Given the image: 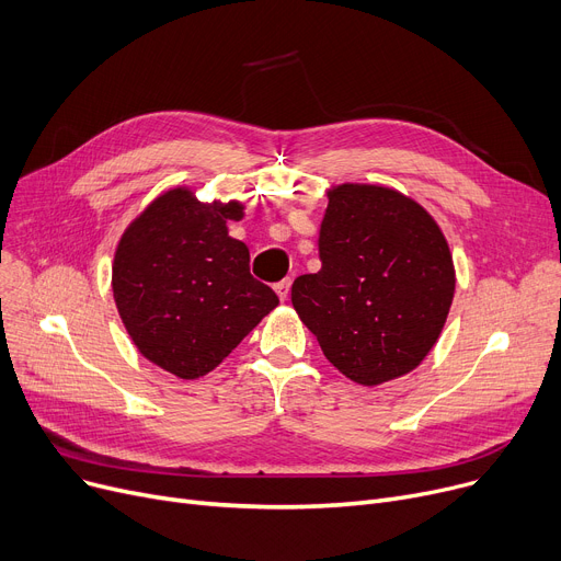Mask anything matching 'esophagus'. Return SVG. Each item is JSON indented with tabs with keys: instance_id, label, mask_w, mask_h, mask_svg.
Masks as SVG:
<instances>
[{
	"instance_id": "esophagus-1",
	"label": "esophagus",
	"mask_w": 561,
	"mask_h": 561,
	"mask_svg": "<svg viewBox=\"0 0 561 561\" xmlns=\"http://www.w3.org/2000/svg\"><path fill=\"white\" fill-rule=\"evenodd\" d=\"M290 277H286V279H282L277 286H275V290H277V296H279V300L284 302L286 298H288V293H290Z\"/></svg>"
}]
</instances>
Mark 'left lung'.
<instances>
[{
  "label": "left lung",
  "mask_w": 561,
  "mask_h": 561,
  "mask_svg": "<svg viewBox=\"0 0 561 561\" xmlns=\"http://www.w3.org/2000/svg\"><path fill=\"white\" fill-rule=\"evenodd\" d=\"M320 222V271L293 282L290 302L322 355L377 387L423 364L455 298V263L423 204L379 184H336Z\"/></svg>",
  "instance_id": "1"
}]
</instances>
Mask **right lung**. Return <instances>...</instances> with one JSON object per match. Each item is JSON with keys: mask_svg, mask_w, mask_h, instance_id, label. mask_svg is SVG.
<instances>
[{"mask_svg": "<svg viewBox=\"0 0 561 561\" xmlns=\"http://www.w3.org/2000/svg\"><path fill=\"white\" fill-rule=\"evenodd\" d=\"M243 209L174 186L117 241L111 288L123 325L147 362L182 379L211 373L279 305L250 275L248 245L229 236Z\"/></svg>", "mask_w": 561, "mask_h": 561, "instance_id": "1", "label": "right lung"}]
</instances>
